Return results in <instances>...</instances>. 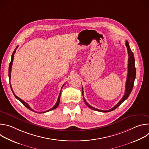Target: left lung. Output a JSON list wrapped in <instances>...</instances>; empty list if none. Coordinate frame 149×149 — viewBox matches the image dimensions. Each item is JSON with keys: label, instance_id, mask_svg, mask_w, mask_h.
I'll return each mask as SVG.
<instances>
[{"label": "left lung", "instance_id": "left-lung-1", "mask_svg": "<svg viewBox=\"0 0 149 149\" xmlns=\"http://www.w3.org/2000/svg\"><path fill=\"white\" fill-rule=\"evenodd\" d=\"M125 46L127 49V51H128V55H129V61H128V74H127V80H126V83H125V94L123 95V98L121 99V100L114 106V107H113L111 109L109 110H98L97 109H95L94 107H92L91 105H90L85 100L84 97H83L84 101L86 103V104L88 106L89 108H90L92 110L98 111L100 112H104V113H107L109 111H111L114 110H115L116 108H117L118 106L123 102H124L127 98L129 97L130 95L133 88L134 86V79L136 78V70L135 68V60H134V56L133 55V52L132 51L129 42L127 40L125 41ZM83 87H82V96H84L83 94Z\"/></svg>", "mask_w": 149, "mask_h": 149}]
</instances>
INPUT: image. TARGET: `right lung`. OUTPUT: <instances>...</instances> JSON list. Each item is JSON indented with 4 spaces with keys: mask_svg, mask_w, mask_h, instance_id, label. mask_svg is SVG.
<instances>
[{
    "mask_svg": "<svg viewBox=\"0 0 149 149\" xmlns=\"http://www.w3.org/2000/svg\"><path fill=\"white\" fill-rule=\"evenodd\" d=\"M17 47H18V46H17V47H16L15 49L14 50V51H13V54H12V55L11 61H10V64H9V81L10 80V78H11V68H12V63H13V58H14V54H15V52H16V49L17 48ZM63 86H64V84H63V86H62V87L61 89L62 88V87H63ZM10 88H11L12 91V93H13V94L14 96L15 97V98H16V99H17L19 101H20L21 102H22V104L25 106V107H26L27 109H29L30 110H31V111H34V112H35V113H37L36 111H34L33 110H32V109L30 107V106L28 105V104H27V103H26V102H25L24 100H22V99H20V98H19L18 97H17V96L15 95V94L14 93V92H13V90H12V86H11V84H10ZM61 93V90L60 93H59V96H58V100H57V101H56V102L55 105L54 106V107H53L52 108H51V109H49V110H47V111H44V112H40V113H47V112H48V111H51V110H54V109H55L57 108V107H58V105H59V101H60Z\"/></svg>",
    "mask_w": 149,
    "mask_h": 149,
    "instance_id": "add662e5",
    "label": "right lung"
}]
</instances>
